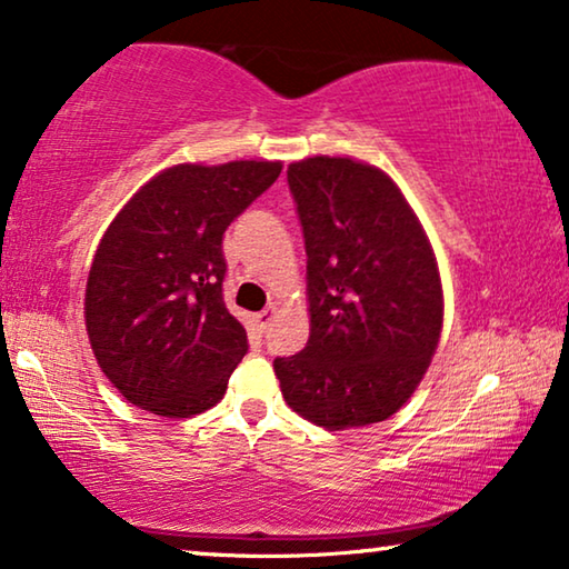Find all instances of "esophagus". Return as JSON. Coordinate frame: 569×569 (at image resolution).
<instances>
[{
    "label": "esophagus",
    "mask_w": 569,
    "mask_h": 569,
    "mask_svg": "<svg viewBox=\"0 0 569 569\" xmlns=\"http://www.w3.org/2000/svg\"><path fill=\"white\" fill-rule=\"evenodd\" d=\"M273 317H276V307H268V309H262L260 313H258V325H260V329H268L270 327V321H273Z\"/></svg>",
    "instance_id": "obj_1"
}]
</instances>
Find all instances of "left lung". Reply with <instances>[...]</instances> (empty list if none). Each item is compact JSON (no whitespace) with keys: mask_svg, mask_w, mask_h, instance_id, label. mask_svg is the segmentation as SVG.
I'll return each mask as SVG.
<instances>
[{"mask_svg":"<svg viewBox=\"0 0 569 569\" xmlns=\"http://www.w3.org/2000/svg\"><path fill=\"white\" fill-rule=\"evenodd\" d=\"M307 244L311 332L276 358L286 403L325 429L366 427L401 409L442 332L435 250L398 186L352 158L288 166Z\"/></svg>","mask_w":569,"mask_h":569,"instance_id":"left-lung-1","label":"left lung"}]
</instances>
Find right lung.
I'll return each instance as SVG.
<instances>
[{
    "label": "right lung",
    "mask_w": 569,
    "mask_h": 569,
    "mask_svg": "<svg viewBox=\"0 0 569 569\" xmlns=\"http://www.w3.org/2000/svg\"><path fill=\"white\" fill-rule=\"evenodd\" d=\"M281 176V163L173 166L142 186L99 242L87 332L127 401L186 419L222 401L248 332L224 307L222 240Z\"/></svg>",
    "instance_id": "add662e5"
}]
</instances>
